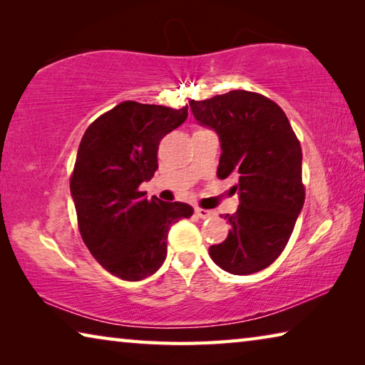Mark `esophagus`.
Masks as SVG:
<instances>
[{"mask_svg": "<svg viewBox=\"0 0 365 365\" xmlns=\"http://www.w3.org/2000/svg\"><path fill=\"white\" fill-rule=\"evenodd\" d=\"M195 214L197 215L200 219H209L212 215L211 211H207V209H201V207H196L195 209Z\"/></svg>", "mask_w": 365, "mask_h": 365, "instance_id": "1", "label": "esophagus"}]
</instances>
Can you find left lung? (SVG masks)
I'll list each match as a JSON object with an SVG mask.
<instances>
[{
    "mask_svg": "<svg viewBox=\"0 0 365 365\" xmlns=\"http://www.w3.org/2000/svg\"><path fill=\"white\" fill-rule=\"evenodd\" d=\"M195 119L212 128L220 141L217 177L237 178L240 206L228 237L209 248L225 272L250 275L285 250L304 205L302 153L279 104L259 93L233 90L205 101H190Z\"/></svg>",
    "mask_w": 365,
    "mask_h": 365,
    "instance_id": "8db88e82",
    "label": "left lung"
}]
</instances>
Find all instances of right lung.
Segmentation results:
<instances>
[{
	"label": "right lung",
	"mask_w": 365,
	"mask_h": 365,
	"mask_svg": "<svg viewBox=\"0 0 365 365\" xmlns=\"http://www.w3.org/2000/svg\"><path fill=\"white\" fill-rule=\"evenodd\" d=\"M188 108L123 101L91 123L80 141L71 195L86 248L109 274L138 282L168 255L170 225L193 215L187 202L148 200L138 187L158 169V146Z\"/></svg>",
	"instance_id": "obj_1"
}]
</instances>
